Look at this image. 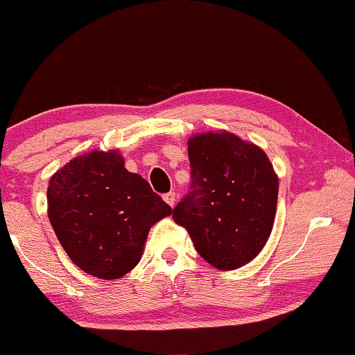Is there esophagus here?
Masks as SVG:
<instances>
[{
  "label": "esophagus",
  "mask_w": 355,
  "mask_h": 355,
  "mask_svg": "<svg viewBox=\"0 0 355 355\" xmlns=\"http://www.w3.org/2000/svg\"><path fill=\"white\" fill-rule=\"evenodd\" d=\"M163 199H164L166 203H169L171 207H173V205H175V202H177V194L173 191L166 192V194L163 196Z\"/></svg>",
  "instance_id": "34e87169"
}]
</instances>
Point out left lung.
I'll return each instance as SVG.
<instances>
[{
  "label": "left lung",
  "instance_id": "1",
  "mask_svg": "<svg viewBox=\"0 0 355 355\" xmlns=\"http://www.w3.org/2000/svg\"><path fill=\"white\" fill-rule=\"evenodd\" d=\"M188 155L189 191L172 218L214 268L243 266L260 254L274 225L279 178L271 161L227 131L191 137Z\"/></svg>",
  "mask_w": 355,
  "mask_h": 355
}]
</instances>
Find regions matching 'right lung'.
Returning <instances> with one entry per match:
<instances>
[{
  "label": "right lung",
  "instance_id": "1",
  "mask_svg": "<svg viewBox=\"0 0 355 355\" xmlns=\"http://www.w3.org/2000/svg\"><path fill=\"white\" fill-rule=\"evenodd\" d=\"M48 218L78 268L114 280L141 260L150 227L172 213L147 180L131 173L119 152L71 159L50 180Z\"/></svg>",
  "mask_w": 355,
  "mask_h": 355
}]
</instances>
